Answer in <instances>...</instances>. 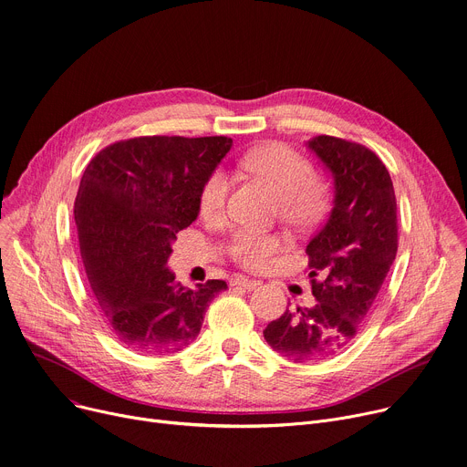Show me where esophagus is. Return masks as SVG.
<instances>
[{
  "label": "esophagus",
  "instance_id": "esophagus-1",
  "mask_svg": "<svg viewBox=\"0 0 467 467\" xmlns=\"http://www.w3.org/2000/svg\"><path fill=\"white\" fill-rule=\"evenodd\" d=\"M232 285H237V287H243L246 291H252V289H255L257 285H260V282L244 278V276H235V278H232Z\"/></svg>",
  "mask_w": 467,
  "mask_h": 467
}]
</instances>
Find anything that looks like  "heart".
Segmentation results:
<instances>
[{
	"label": "heart",
	"instance_id": "1",
	"mask_svg": "<svg viewBox=\"0 0 467 467\" xmlns=\"http://www.w3.org/2000/svg\"><path fill=\"white\" fill-rule=\"evenodd\" d=\"M243 167L254 176L267 182L278 196V213L282 221L296 230L319 224L330 210L332 185L327 178L312 174V165L295 148L284 142L264 144L248 151ZM230 194V176L215 169L205 178L200 191V212L207 219L224 213ZM280 237L275 234L239 228L234 232L228 252L232 260L244 269H265L280 250Z\"/></svg>",
	"mask_w": 467,
	"mask_h": 467
}]
</instances>
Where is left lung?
<instances>
[{
    "mask_svg": "<svg viewBox=\"0 0 467 467\" xmlns=\"http://www.w3.org/2000/svg\"><path fill=\"white\" fill-rule=\"evenodd\" d=\"M334 176V207L306 246L316 304L285 309L264 330L282 356L306 364L345 350L364 325L397 255V200L379 155L352 140L307 142Z\"/></svg>",
    "mask_w": 467,
    "mask_h": 467,
    "instance_id": "1",
    "label": "left lung"
}]
</instances>
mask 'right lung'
Returning <instances> with one entry per match:
<instances>
[{
  "instance_id": "right-lung-1",
  "label": "right lung",
  "mask_w": 467,
  "mask_h": 467,
  "mask_svg": "<svg viewBox=\"0 0 467 467\" xmlns=\"http://www.w3.org/2000/svg\"><path fill=\"white\" fill-rule=\"evenodd\" d=\"M228 137H135L99 150L74 202L79 250L94 296L117 339L144 354L178 352L198 336L205 309L228 285L187 289L167 262L192 224L200 191L230 151Z\"/></svg>"
}]
</instances>
